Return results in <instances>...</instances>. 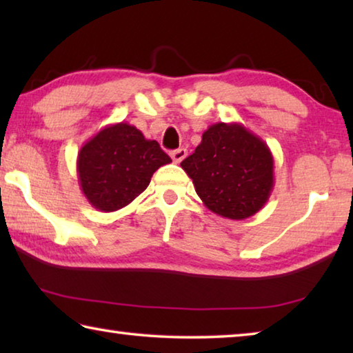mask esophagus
Wrapping results in <instances>:
<instances>
[{"label":"esophagus","mask_w":353,"mask_h":353,"mask_svg":"<svg viewBox=\"0 0 353 353\" xmlns=\"http://www.w3.org/2000/svg\"><path fill=\"white\" fill-rule=\"evenodd\" d=\"M185 157H187V149H183V148L176 149V151L171 152V159L174 163H181Z\"/></svg>","instance_id":"34e87169"}]
</instances>
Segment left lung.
Here are the masks:
<instances>
[{
  "instance_id": "left-lung-1",
  "label": "left lung",
  "mask_w": 353,
  "mask_h": 353,
  "mask_svg": "<svg viewBox=\"0 0 353 353\" xmlns=\"http://www.w3.org/2000/svg\"><path fill=\"white\" fill-rule=\"evenodd\" d=\"M181 166L204 205L223 218L252 216L274 188L271 149L240 123L212 124Z\"/></svg>"
}]
</instances>
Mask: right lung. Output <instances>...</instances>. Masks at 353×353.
<instances>
[{"mask_svg": "<svg viewBox=\"0 0 353 353\" xmlns=\"http://www.w3.org/2000/svg\"><path fill=\"white\" fill-rule=\"evenodd\" d=\"M155 140L129 123L109 124L77 154V177L83 196L99 212H117L148 188L160 166L170 163Z\"/></svg>", "mask_w": 353, "mask_h": 353, "instance_id": "obj_1", "label": "right lung"}]
</instances>
